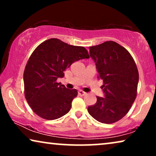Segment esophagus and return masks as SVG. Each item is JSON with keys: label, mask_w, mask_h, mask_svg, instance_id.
Masks as SVG:
<instances>
[{"label": "esophagus", "mask_w": 156, "mask_h": 156, "mask_svg": "<svg viewBox=\"0 0 156 156\" xmlns=\"http://www.w3.org/2000/svg\"><path fill=\"white\" fill-rule=\"evenodd\" d=\"M78 94H79V95H80V96H84V95L87 94V93L84 92V91H82V90H80V91H79Z\"/></svg>", "instance_id": "1"}]
</instances>
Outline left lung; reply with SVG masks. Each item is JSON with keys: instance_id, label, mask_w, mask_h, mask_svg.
<instances>
[{"instance_id": "1", "label": "left lung", "mask_w": 156, "mask_h": 156, "mask_svg": "<svg viewBox=\"0 0 156 156\" xmlns=\"http://www.w3.org/2000/svg\"><path fill=\"white\" fill-rule=\"evenodd\" d=\"M94 60L104 97L88 107L89 114L103 123H114L129 112L137 96L139 74L134 59L126 49L114 41L89 48Z\"/></svg>"}]
</instances>
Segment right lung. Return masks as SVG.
Instances as JSON below:
<instances>
[{
	"mask_svg": "<svg viewBox=\"0 0 156 156\" xmlns=\"http://www.w3.org/2000/svg\"><path fill=\"white\" fill-rule=\"evenodd\" d=\"M89 58L84 47L70 45L57 38L39 44L29 57L23 80L24 93L29 106L37 116L55 120L67 114L77 90L57 82L64 71L74 62Z\"/></svg>",
	"mask_w": 156,
	"mask_h": 156,
	"instance_id": "add662e5",
	"label": "right lung"
}]
</instances>
